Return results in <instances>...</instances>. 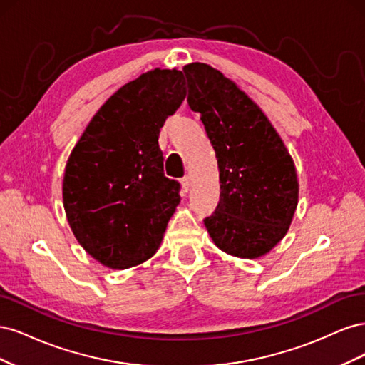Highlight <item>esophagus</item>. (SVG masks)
Listing matches in <instances>:
<instances>
[{"instance_id":"34e87169","label":"esophagus","mask_w":365,"mask_h":365,"mask_svg":"<svg viewBox=\"0 0 365 365\" xmlns=\"http://www.w3.org/2000/svg\"><path fill=\"white\" fill-rule=\"evenodd\" d=\"M190 185H192V182H190V178H189V176H184V178L181 180V187H182V190H184V192H189V190H190Z\"/></svg>"}]
</instances>
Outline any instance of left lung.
I'll use <instances>...</instances> for the list:
<instances>
[{"mask_svg": "<svg viewBox=\"0 0 365 365\" xmlns=\"http://www.w3.org/2000/svg\"><path fill=\"white\" fill-rule=\"evenodd\" d=\"M187 102L200 113L216 152L220 200L204 219L215 245L230 256L259 259L288 233L298 204L292 157L250 96L207 63L185 65Z\"/></svg>", "mask_w": 365, "mask_h": 365, "instance_id": "left-lung-1", "label": "left lung"}]
</instances>
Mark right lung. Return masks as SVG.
I'll return each instance as SVG.
<instances>
[{
    "mask_svg": "<svg viewBox=\"0 0 365 365\" xmlns=\"http://www.w3.org/2000/svg\"><path fill=\"white\" fill-rule=\"evenodd\" d=\"M176 68H155L117 90L91 118L65 165L62 197L77 242L111 269L149 260L180 204L163 172L165 118L185 98Z\"/></svg>",
    "mask_w": 365,
    "mask_h": 365,
    "instance_id": "obj_1",
    "label": "right lung"
}]
</instances>
